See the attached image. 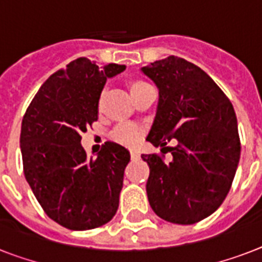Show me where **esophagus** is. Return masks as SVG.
I'll use <instances>...</instances> for the list:
<instances>
[{
  "label": "esophagus",
  "mask_w": 262,
  "mask_h": 262,
  "mask_svg": "<svg viewBox=\"0 0 262 262\" xmlns=\"http://www.w3.org/2000/svg\"><path fill=\"white\" fill-rule=\"evenodd\" d=\"M130 158L133 160H137V159H140V154L137 151H135V149H132L130 151Z\"/></svg>",
  "instance_id": "1"
}]
</instances>
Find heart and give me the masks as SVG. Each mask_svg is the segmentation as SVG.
Listing matches in <instances>:
<instances>
[{"mask_svg": "<svg viewBox=\"0 0 262 262\" xmlns=\"http://www.w3.org/2000/svg\"><path fill=\"white\" fill-rule=\"evenodd\" d=\"M143 85H147V83L144 81H135V83L130 85L132 91L139 90L140 87ZM144 133H145V127L143 125L136 122H122L115 126V129L111 132V140H114L115 143L123 144V145H127V147H133L136 144H139L141 141V139L144 137Z\"/></svg>", "mask_w": 262, "mask_h": 262, "instance_id": "b5f03b06", "label": "heart"}]
</instances>
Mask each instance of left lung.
Returning a JSON list of instances; mask_svg holds the SVG:
<instances>
[{
  "label": "left lung",
  "mask_w": 262,
  "mask_h": 262,
  "mask_svg": "<svg viewBox=\"0 0 262 262\" xmlns=\"http://www.w3.org/2000/svg\"><path fill=\"white\" fill-rule=\"evenodd\" d=\"M141 71L159 88V104L147 140L163 154L141 155L149 166L147 194L156 215L194 224L212 215L228 194L239 163L241 140L230 99L209 76L170 55ZM174 139V147H166Z\"/></svg>",
  "instance_id": "left-lung-1"
}]
</instances>
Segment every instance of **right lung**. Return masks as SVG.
I'll use <instances>...</instances> for the list:
<instances>
[{
    "instance_id": "1",
    "label": "right lung",
    "mask_w": 262,
    "mask_h": 262,
    "mask_svg": "<svg viewBox=\"0 0 262 262\" xmlns=\"http://www.w3.org/2000/svg\"><path fill=\"white\" fill-rule=\"evenodd\" d=\"M125 68L75 59L45 81L23 117L20 148L27 182L46 215L69 230L100 227L118 209L130 154L107 141L98 156L88 158L80 141L98 121L106 80Z\"/></svg>"
}]
</instances>
